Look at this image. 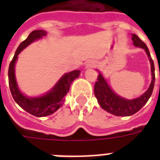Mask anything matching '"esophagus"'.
<instances>
[{
  "instance_id": "obj_1",
  "label": "esophagus",
  "mask_w": 160,
  "mask_h": 160,
  "mask_svg": "<svg viewBox=\"0 0 160 160\" xmlns=\"http://www.w3.org/2000/svg\"><path fill=\"white\" fill-rule=\"evenodd\" d=\"M95 66V62L92 61V60H89L86 64H85V68L88 69V68H93Z\"/></svg>"
}]
</instances>
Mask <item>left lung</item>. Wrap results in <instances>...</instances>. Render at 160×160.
I'll list each match as a JSON object with an SVG mask.
<instances>
[{"instance_id":"8db88e82","label":"left lung","mask_w":160,"mask_h":160,"mask_svg":"<svg viewBox=\"0 0 160 160\" xmlns=\"http://www.w3.org/2000/svg\"><path fill=\"white\" fill-rule=\"evenodd\" d=\"M132 41L134 46L144 49L145 51L151 65V84L149 85V89L146 90V92L143 94L140 97L134 100H127L120 97L111 90V88L108 85L106 80L100 73L98 75V81L95 82V88H94L95 97L97 99L100 107L107 112L116 116H129L135 114L146 104L154 90V80H155L154 65V61L150 56L149 49L146 45L134 34L132 35Z\"/></svg>"}]
</instances>
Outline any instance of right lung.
<instances>
[{"label": "right lung", "instance_id": "1", "mask_svg": "<svg viewBox=\"0 0 160 160\" xmlns=\"http://www.w3.org/2000/svg\"><path fill=\"white\" fill-rule=\"evenodd\" d=\"M45 36H46V32L42 30L32 31L28 37L20 44L13 59L10 63L8 70L9 86L12 97L22 109L36 117L47 116L60 109L65 102V95L70 90L71 83L73 80L79 77L80 74V70H73L71 72L65 74L47 94L41 97H26L20 91L15 76V64L17 60V56L26 46Z\"/></svg>", "mask_w": 160, "mask_h": 160}]
</instances>
